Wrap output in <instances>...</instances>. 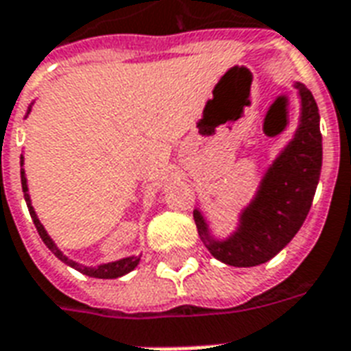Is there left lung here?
<instances>
[{
	"label": "left lung",
	"instance_id": "left-lung-1",
	"mask_svg": "<svg viewBox=\"0 0 351 351\" xmlns=\"http://www.w3.org/2000/svg\"><path fill=\"white\" fill-rule=\"evenodd\" d=\"M300 121L294 137L269 163L253 199L240 210L234 230L225 238L212 232L201 210H193L197 230L212 256L236 268H251L274 258L298 234L320 180V113L314 96L295 82Z\"/></svg>",
	"mask_w": 351,
	"mask_h": 351
}]
</instances>
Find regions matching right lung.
Wrapping results in <instances>:
<instances>
[{"label": "right lung", "mask_w": 351, "mask_h": 351, "mask_svg": "<svg viewBox=\"0 0 351 351\" xmlns=\"http://www.w3.org/2000/svg\"><path fill=\"white\" fill-rule=\"evenodd\" d=\"M31 108H33V102L29 104V108H27V113H25V119L29 117L31 113ZM20 178H22V189H23V199L27 202V208H29V214H31V219L35 223V227L38 230V236L43 238V241L46 243V247L50 249L51 253L59 258L61 262H64L66 266L70 268L77 269L80 274L83 275H89V277H96V279H117V277H123V275L130 274L132 269L137 268V264L141 261V255H132V256H126V258H121V261H115V262H106V264H98V266H85V264H80V262L72 261L69 256L64 255L61 249L57 247V243L51 240V236L46 232V228L44 225L40 223V219L37 217V212L33 208V204H31V197H29V188H27V178H25V169H23V154L20 156Z\"/></svg>", "instance_id": "add662e5"}]
</instances>
